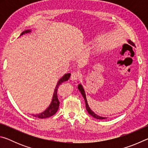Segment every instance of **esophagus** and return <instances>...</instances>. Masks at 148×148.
<instances>
[{
	"label": "esophagus",
	"mask_w": 148,
	"mask_h": 148,
	"mask_svg": "<svg viewBox=\"0 0 148 148\" xmlns=\"http://www.w3.org/2000/svg\"><path fill=\"white\" fill-rule=\"evenodd\" d=\"M82 76V74L79 71L73 72L71 74V79L72 81H76V80L79 79Z\"/></svg>",
	"instance_id": "obj_1"
}]
</instances>
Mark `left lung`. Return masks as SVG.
<instances>
[{
  "instance_id": "obj_1",
  "label": "left lung",
  "mask_w": 148,
  "mask_h": 148,
  "mask_svg": "<svg viewBox=\"0 0 148 148\" xmlns=\"http://www.w3.org/2000/svg\"><path fill=\"white\" fill-rule=\"evenodd\" d=\"M128 42L129 43L132 45V46H135L134 44L132 42L131 40H128ZM77 88H78V89L79 90V91L81 92V94L82 95V96H83L84 99L85 100V102H86V110L87 111L88 113L91 115V116H92L93 117H95V118H96L97 119H106V117H101V116H98V115H97L96 114H95L92 111V110H91V108L89 107V105H88V103H87V99H86V93H85V91H84V89L83 88V87H82V86L81 84H79V86H77Z\"/></svg>"
}]
</instances>
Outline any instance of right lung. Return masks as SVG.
<instances>
[{
  "label": "right lung",
  "instance_id": "right-lung-1",
  "mask_svg": "<svg viewBox=\"0 0 148 148\" xmlns=\"http://www.w3.org/2000/svg\"><path fill=\"white\" fill-rule=\"evenodd\" d=\"M31 32L30 30H26V31H25L22 32L20 36H21V35H23L24 34L28 33V32ZM70 76H71V74L70 73L64 74V76L59 80L58 82H57L56 89H55V91H54L53 99H52L51 102L49 106V107L47 108L45 111L42 112L41 114H35V115L32 114V116H34L35 117H38V118H40V119H44V118H47V117H49L52 116H53V115L56 113L57 111L59 109V106L60 104V102L58 100V97H57V90H58L60 85H61L62 82L67 81V80L69 79Z\"/></svg>",
  "mask_w": 148,
  "mask_h": 148
}]
</instances>
